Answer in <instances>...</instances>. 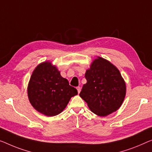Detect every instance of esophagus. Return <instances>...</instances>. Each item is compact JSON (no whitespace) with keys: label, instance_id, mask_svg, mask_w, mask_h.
<instances>
[{"label":"esophagus","instance_id":"esophagus-1","mask_svg":"<svg viewBox=\"0 0 152 152\" xmlns=\"http://www.w3.org/2000/svg\"><path fill=\"white\" fill-rule=\"evenodd\" d=\"M77 89V91H78V94H80V91H81V88H80V87H78L76 88Z\"/></svg>","mask_w":152,"mask_h":152}]
</instances>
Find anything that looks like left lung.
Segmentation results:
<instances>
[{"instance_id":"left-lung-1","label":"left lung","mask_w":152,"mask_h":152,"mask_svg":"<svg viewBox=\"0 0 152 152\" xmlns=\"http://www.w3.org/2000/svg\"><path fill=\"white\" fill-rule=\"evenodd\" d=\"M85 78L87 83L80 96L93 113L104 117L119 109L125 98L126 87L114 65L98 56L86 71Z\"/></svg>"}]
</instances>
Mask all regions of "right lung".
I'll return each instance as SVG.
<instances>
[{"mask_svg": "<svg viewBox=\"0 0 152 152\" xmlns=\"http://www.w3.org/2000/svg\"><path fill=\"white\" fill-rule=\"evenodd\" d=\"M78 94L76 88L61 76L56 66L49 61L40 63L34 69L28 85L31 105L46 116H55L66 107L72 97Z\"/></svg>", "mask_w": 152, "mask_h": 152, "instance_id": "right-lung-1", "label": "right lung"}]
</instances>
